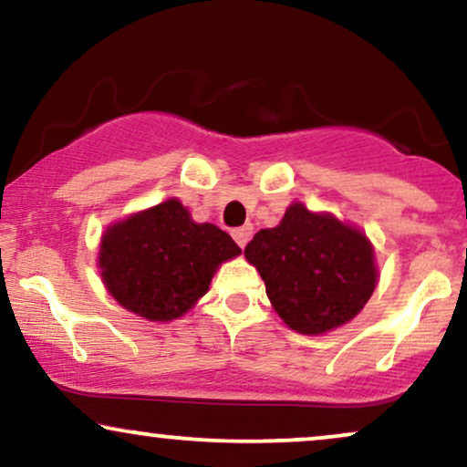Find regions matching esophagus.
I'll list each match as a JSON object with an SVG mask.
<instances>
[{
  "mask_svg": "<svg viewBox=\"0 0 467 467\" xmlns=\"http://www.w3.org/2000/svg\"><path fill=\"white\" fill-rule=\"evenodd\" d=\"M251 234H253V227H251V224H244V227H238V229H234V232H232L234 240H235V243L240 244V249H244L246 243H249V240H251Z\"/></svg>",
  "mask_w": 467,
  "mask_h": 467,
  "instance_id": "34e87169",
  "label": "esophagus"
}]
</instances>
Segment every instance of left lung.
<instances>
[{
    "label": "left lung",
    "mask_w": 467,
    "mask_h": 467,
    "mask_svg": "<svg viewBox=\"0 0 467 467\" xmlns=\"http://www.w3.org/2000/svg\"><path fill=\"white\" fill-rule=\"evenodd\" d=\"M244 257L262 275L275 312L305 336L347 325L377 285L366 234L303 203L287 207L277 227L253 235Z\"/></svg>",
    "instance_id": "1"
}]
</instances>
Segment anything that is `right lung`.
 Listing matches in <instances>:
<instances>
[{
  "label": "right lung",
  "instance_id": "right-lung-1",
  "mask_svg": "<svg viewBox=\"0 0 467 467\" xmlns=\"http://www.w3.org/2000/svg\"><path fill=\"white\" fill-rule=\"evenodd\" d=\"M240 255L232 235L194 223L177 199L114 223L101 235L99 268L119 305L147 320L180 318L205 295L216 268Z\"/></svg>",
  "mask_w": 467,
  "mask_h": 467
}]
</instances>
